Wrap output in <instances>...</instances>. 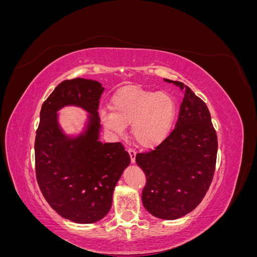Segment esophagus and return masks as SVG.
<instances>
[{"mask_svg":"<svg viewBox=\"0 0 257 257\" xmlns=\"http://www.w3.org/2000/svg\"><path fill=\"white\" fill-rule=\"evenodd\" d=\"M128 154H130V158H131V163L132 164H135V158H136V152L132 149L127 150Z\"/></svg>","mask_w":257,"mask_h":257,"instance_id":"esophagus-1","label":"esophagus"}]
</instances>
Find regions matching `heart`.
<instances>
[{"mask_svg": "<svg viewBox=\"0 0 257 257\" xmlns=\"http://www.w3.org/2000/svg\"><path fill=\"white\" fill-rule=\"evenodd\" d=\"M110 109L99 111L103 126L122 137L131 124L134 142L145 149H152L165 141L177 116V103L172 95L141 85H125L115 91Z\"/></svg>", "mask_w": 257, "mask_h": 257, "instance_id": "1", "label": "heart"}]
</instances>
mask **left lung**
Masks as SVG:
<instances>
[{
	"mask_svg": "<svg viewBox=\"0 0 257 257\" xmlns=\"http://www.w3.org/2000/svg\"><path fill=\"white\" fill-rule=\"evenodd\" d=\"M182 91L176 127L157 149L138 153L136 164L147 183L142 200L146 210L162 220H177L193 211L211 183L217 139L206 104L179 81L164 79Z\"/></svg>",
	"mask_w": 257,
	"mask_h": 257,
	"instance_id": "8db88e82",
	"label": "left lung"
}]
</instances>
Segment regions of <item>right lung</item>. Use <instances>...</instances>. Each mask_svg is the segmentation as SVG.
<instances>
[{"instance_id":"add662e5","label":"right lung","mask_w":257,"mask_h":257,"mask_svg":"<svg viewBox=\"0 0 257 257\" xmlns=\"http://www.w3.org/2000/svg\"><path fill=\"white\" fill-rule=\"evenodd\" d=\"M104 90L91 79L61 82L44 102L36 131L40 189L54 211L78 224L95 223L109 212L115 185L131 162L120 143L99 141L97 108ZM65 106L86 112L81 131L67 135L60 126L59 110Z\"/></svg>"}]
</instances>
